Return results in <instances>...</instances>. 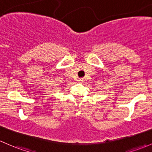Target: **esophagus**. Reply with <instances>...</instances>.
<instances>
[{
    "mask_svg": "<svg viewBox=\"0 0 152 152\" xmlns=\"http://www.w3.org/2000/svg\"><path fill=\"white\" fill-rule=\"evenodd\" d=\"M80 81H82V82H83V81L84 80V79H83V78H80Z\"/></svg>",
    "mask_w": 152,
    "mask_h": 152,
    "instance_id": "34e87169",
    "label": "esophagus"
}]
</instances>
